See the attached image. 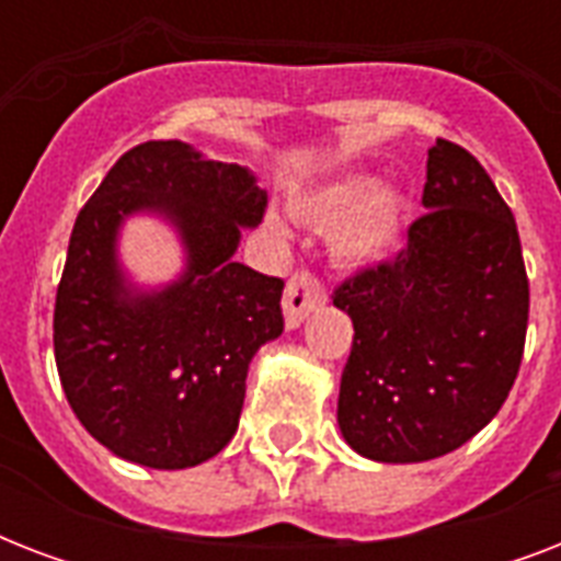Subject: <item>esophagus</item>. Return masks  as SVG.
<instances>
[{
	"mask_svg": "<svg viewBox=\"0 0 561 561\" xmlns=\"http://www.w3.org/2000/svg\"><path fill=\"white\" fill-rule=\"evenodd\" d=\"M325 302V290L320 285L314 273L299 271L288 279V288H285V325L288 329H299V323L306 320L314 308H320Z\"/></svg>",
	"mask_w": 561,
	"mask_h": 561,
	"instance_id": "1",
	"label": "esophagus"
}]
</instances>
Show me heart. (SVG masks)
<instances>
[{
	"instance_id": "b5f03b06",
	"label": "heart",
	"mask_w": 561,
	"mask_h": 561,
	"mask_svg": "<svg viewBox=\"0 0 561 561\" xmlns=\"http://www.w3.org/2000/svg\"><path fill=\"white\" fill-rule=\"evenodd\" d=\"M294 211L320 227L337 222L332 236L334 259L350 267H367L387 259L399 241L404 201L381 192V180L373 174H346L329 186L299 194Z\"/></svg>"
}]
</instances>
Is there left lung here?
Returning <instances> with one entry per match:
<instances>
[{"label": "left lung", "instance_id": "obj_1", "mask_svg": "<svg viewBox=\"0 0 561 561\" xmlns=\"http://www.w3.org/2000/svg\"><path fill=\"white\" fill-rule=\"evenodd\" d=\"M425 215L334 306L355 325L337 425L369 460L425 462L495 419L522 367L530 282L510 206L466 148L427 151Z\"/></svg>", "mask_w": 561, "mask_h": 561}]
</instances>
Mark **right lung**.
Returning <instances> with one entry per match:
<instances>
[{"label": "right lung", "instance_id": "1", "mask_svg": "<svg viewBox=\"0 0 561 561\" xmlns=\"http://www.w3.org/2000/svg\"><path fill=\"white\" fill-rule=\"evenodd\" d=\"M264 206L250 171L169 139L118 157L78 211L55 299L57 375L122 460L188 469L236 436L250 360L285 329V282L232 259ZM139 210L169 219L187 250L160 291L134 289L117 264V229Z\"/></svg>", "mask_w": 561, "mask_h": 561}]
</instances>
